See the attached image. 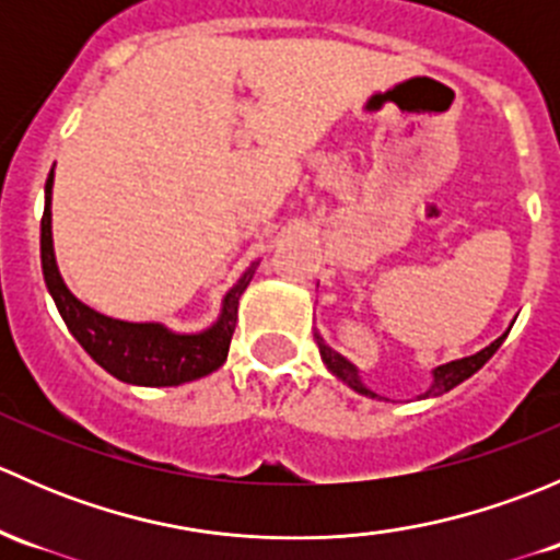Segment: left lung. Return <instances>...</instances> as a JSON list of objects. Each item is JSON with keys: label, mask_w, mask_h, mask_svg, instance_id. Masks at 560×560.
<instances>
[{"label": "left lung", "mask_w": 560, "mask_h": 560, "mask_svg": "<svg viewBox=\"0 0 560 560\" xmlns=\"http://www.w3.org/2000/svg\"><path fill=\"white\" fill-rule=\"evenodd\" d=\"M314 338H316V343H319L322 360H325V363H327V369H330L332 374L338 376V380H341V382H347V385L352 387L354 393H363V395H369V398H376V393H371V389L365 387L363 382H360V376H358V369H354L352 363H347V360H343L341 354H338V352H332V349L327 347V343L322 341L319 336H314ZM504 338H506V332H504V336H499V338H495V341L490 343V347H485L482 352L471 354V358L453 360V363H447V365H439V369L433 371V385H431V389H428L425 395H442V393H447V389H453L455 385H460L463 380H468V376H471L474 371H479V369H482L485 363H488L490 358H493V354H495V349L501 347V341H504Z\"/></svg>", "instance_id": "1"}]
</instances>
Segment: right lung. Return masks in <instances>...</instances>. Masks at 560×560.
Masks as SVG:
<instances>
[{
    "label": "right lung",
    "mask_w": 560,
    "mask_h": 560,
    "mask_svg": "<svg viewBox=\"0 0 560 560\" xmlns=\"http://www.w3.org/2000/svg\"><path fill=\"white\" fill-rule=\"evenodd\" d=\"M50 186H54V171L45 180V211L39 219V259H43L45 287L67 330L92 354L94 363L127 385L143 387H175L217 371L228 360L230 341L238 325V301L252 281L254 268H248L238 284L228 292L217 325L197 336H175L151 322L138 325V322L110 319L83 306L61 281L54 259V241H50Z\"/></svg>",
    "instance_id": "add662e5"
}]
</instances>
